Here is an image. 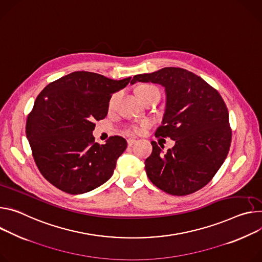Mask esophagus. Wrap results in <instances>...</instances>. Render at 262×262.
Instances as JSON below:
<instances>
[{
    "label": "esophagus",
    "mask_w": 262,
    "mask_h": 262,
    "mask_svg": "<svg viewBox=\"0 0 262 262\" xmlns=\"http://www.w3.org/2000/svg\"><path fill=\"white\" fill-rule=\"evenodd\" d=\"M136 141H137L136 139H134V138H129V139L127 140V145H128V146H132V145L135 143Z\"/></svg>",
    "instance_id": "esophagus-1"
}]
</instances>
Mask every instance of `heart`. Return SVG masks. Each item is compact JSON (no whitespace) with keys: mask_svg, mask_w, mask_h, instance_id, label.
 Instances as JSON below:
<instances>
[{"mask_svg":"<svg viewBox=\"0 0 262 262\" xmlns=\"http://www.w3.org/2000/svg\"><path fill=\"white\" fill-rule=\"evenodd\" d=\"M155 92H159V89L155 85H150V84H143V85H140L137 88L136 90V94L138 98L142 101L144 98H146L147 96H149L150 94L155 93ZM116 100V95L111 98L110 100V107H112L114 105V102ZM148 122H141L139 124H132L129 126V130L134 132V133H140L143 130V128H145L146 126H148Z\"/></svg>","mask_w":262,"mask_h":262,"instance_id":"obj_1","label":"heart"}]
</instances>
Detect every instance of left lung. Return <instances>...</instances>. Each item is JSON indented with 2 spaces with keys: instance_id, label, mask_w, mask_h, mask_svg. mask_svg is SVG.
Wrapping results in <instances>:
<instances>
[{
  "instance_id": "left-lung-1",
  "label": "left lung",
  "mask_w": 262,
  "mask_h": 262,
  "mask_svg": "<svg viewBox=\"0 0 262 262\" xmlns=\"http://www.w3.org/2000/svg\"><path fill=\"white\" fill-rule=\"evenodd\" d=\"M137 81L165 88L167 103L156 137L176 142L164 154L157 142H151L152 152L145 160L148 179L172 195L198 191L215 176L230 149L232 129L224 99L203 78L182 68L139 74L130 82Z\"/></svg>"
}]
</instances>
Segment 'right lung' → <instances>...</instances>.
Wrapping results in <instances>:
<instances>
[{"label": "right lung", "mask_w": 262, "mask_h": 262, "mask_svg": "<svg viewBox=\"0 0 262 262\" xmlns=\"http://www.w3.org/2000/svg\"><path fill=\"white\" fill-rule=\"evenodd\" d=\"M129 81L77 71L49 83L36 97L26 135L38 170L61 191L89 192L113 176L126 141L112 136L100 145L92 133L94 121L107 115L112 95Z\"/></svg>", "instance_id": "obj_1"}]
</instances>
